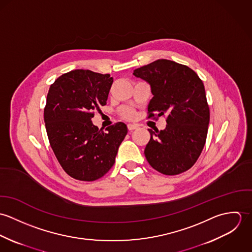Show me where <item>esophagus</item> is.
Masks as SVG:
<instances>
[{"instance_id":"obj_1","label":"esophagus","mask_w":252,"mask_h":252,"mask_svg":"<svg viewBox=\"0 0 252 252\" xmlns=\"http://www.w3.org/2000/svg\"><path fill=\"white\" fill-rule=\"evenodd\" d=\"M127 127H128L129 131H133V130L138 129V126H137V125H134V124H128V125H127Z\"/></svg>"}]
</instances>
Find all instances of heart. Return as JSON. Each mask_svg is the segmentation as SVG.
<instances>
[{"label": "heart", "instance_id": "obj_1", "mask_svg": "<svg viewBox=\"0 0 252 252\" xmlns=\"http://www.w3.org/2000/svg\"><path fill=\"white\" fill-rule=\"evenodd\" d=\"M123 115L126 117V118H129V119H132L135 117V111L132 109V108H126L123 110Z\"/></svg>", "mask_w": 252, "mask_h": 252}]
</instances>
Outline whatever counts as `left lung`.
Segmentation results:
<instances>
[{
    "label": "left lung",
    "instance_id": "1",
    "mask_svg": "<svg viewBox=\"0 0 252 252\" xmlns=\"http://www.w3.org/2000/svg\"><path fill=\"white\" fill-rule=\"evenodd\" d=\"M133 74L150 85L153 97L147 107L148 118L167 115L164 130H148L147 162L167 176L189 170L205 146L210 123L203 81L189 67L167 59L136 69Z\"/></svg>",
    "mask_w": 252,
    "mask_h": 252
}]
</instances>
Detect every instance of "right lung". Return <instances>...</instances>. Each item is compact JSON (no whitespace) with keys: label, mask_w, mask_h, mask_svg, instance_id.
I'll return each instance as SVG.
<instances>
[{"label":"right lung","mask_w":252,"mask_h":252,"mask_svg":"<svg viewBox=\"0 0 252 252\" xmlns=\"http://www.w3.org/2000/svg\"><path fill=\"white\" fill-rule=\"evenodd\" d=\"M110 75L74 70L59 76L48 90L43 117L50 146L73 179L93 181L113 166L128 129L118 122L101 131L92 123L94 110L107 105Z\"/></svg>","instance_id":"right-lung-1"}]
</instances>
